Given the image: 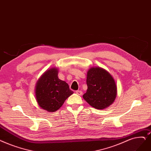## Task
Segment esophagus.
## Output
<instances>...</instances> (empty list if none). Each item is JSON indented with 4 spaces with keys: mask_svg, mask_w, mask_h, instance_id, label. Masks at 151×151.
<instances>
[{
    "mask_svg": "<svg viewBox=\"0 0 151 151\" xmlns=\"http://www.w3.org/2000/svg\"><path fill=\"white\" fill-rule=\"evenodd\" d=\"M76 93L78 95L81 96V95L83 94V92H82L81 91H80V90H78V91H76Z\"/></svg>",
    "mask_w": 151,
    "mask_h": 151,
    "instance_id": "34e87169",
    "label": "esophagus"
}]
</instances>
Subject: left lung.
Here are the masks:
<instances>
[{"mask_svg": "<svg viewBox=\"0 0 151 151\" xmlns=\"http://www.w3.org/2000/svg\"><path fill=\"white\" fill-rule=\"evenodd\" d=\"M88 89L83 96L90 106L104 109L110 106L116 96V86L108 71L99 67H92L88 71Z\"/></svg>", "mask_w": 151, "mask_h": 151, "instance_id": "8db88e82", "label": "left lung"}]
</instances>
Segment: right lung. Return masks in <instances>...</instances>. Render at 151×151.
Segmentation results:
<instances>
[{"label":"right lung","instance_id":"right-lung-1","mask_svg":"<svg viewBox=\"0 0 151 151\" xmlns=\"http://www.w3.org/2000/svg\"><path fill=\"white\" fill-rule=\"evenodd\" d=\"M36 100L42 109L53 112L60 108L73 93L68 84L58 78V70L52 68L40 78L36 86Z\"/></svg>","mask_w":151,"mask_h":151}]
</instances>
